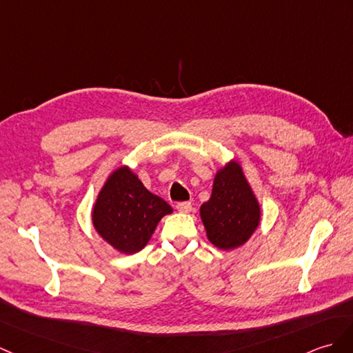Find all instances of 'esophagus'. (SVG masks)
Returning <instances> with one entry per match:
<instances>
[{
  "label": "esophagus",
  "instance_id": "34e87169",
  "mask_svg": "<svg viewBox=\"0 0 353 353\" xmlns=\"http://www.w3.org/2000/svg\"><path fill=\"white\" fill-rule=\"evenodd\" d=\"M176 209L179 212H183V214H190V212L192 210V204L190 201H179L176 204Z\"/></svg>",
  "mask_w": 353,
  "mask_h": 353
}]
</instances>
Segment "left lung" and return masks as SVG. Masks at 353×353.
Segmentation results:
<instances>
[{"label": "left lung", "instance_id": "1", "mask_svg": "<svg viewBox=\"0 0 353 353\" xmlns=\"http://www.w3.org/2000/svg\"><path fill=\"white\" fill-rule=\"evenodd\" d=\"M200 215L209 241L221 250L237 248L250 239L260 223V206L239 163L218 171Z\"/></svg>", "mask_w": 353, "mask_h": 353}]
</instances>
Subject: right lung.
I'll return each instance as SVG.
<instances>
[{"mask_svg":"<svg viewBox=\"0 0 353 353\" xmlns=\"http://www.w3.org/2000/svg\"><path fill=\"white\" fill-rule=\"evenodd\" d=\"M167 201L147 191L132 171L121 167L106 180L93 209V224L114 248L132 254L145 247L162 216L171 214Z\"/></svg>","mask_w":353,"mask_h":353,"instance_id":"right-lung-1","label":"right lung"}]
</instances>
